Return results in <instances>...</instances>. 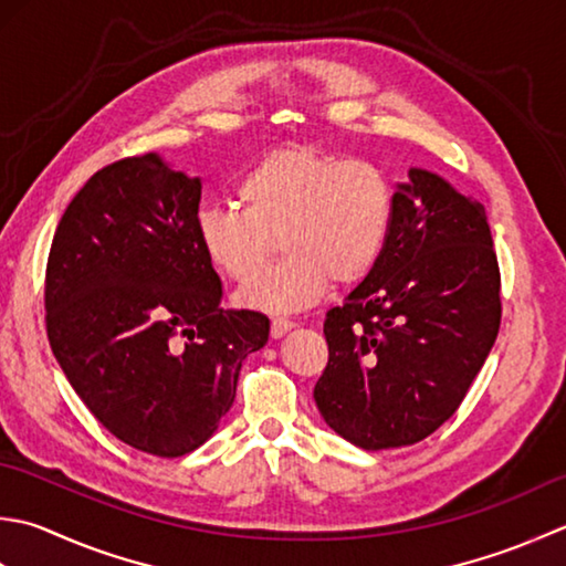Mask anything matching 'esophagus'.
Returning <instances> with one entry per match:
<instances>
[{
  "instance_id": "esophagus-1",
  "label": "esophagus",
  "mask_w": 566,
  "mask_h": 566,
  "mask_svg": "<svg viewBox=\"0 0 566 566\" xmlns=\"http://www.w3.org/2000/svg\"><path fill=\"white\" fill-rule=\"evenodd\" d=\"M295 325L291 319H285V317H273V322H271V337L273 339H281V337H285L287 332H291Z\"/></svg>"
}]
</instances>
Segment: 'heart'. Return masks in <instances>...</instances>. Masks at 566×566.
I'll return each instance as SVG.
<instances>
[{"instance_id": "heart-1", "label": "heart", "mask_w": 566, "mask_h": 566, "mask_svg": "<svg viewBox=\"0 0 566 566\" xmlns=\"http://www.w3.org/2000/svg\"><path fill=\"white\" fill-rule=\"evenodd\" d=\"M237 205H205L195 237L207 261L237 283L249 281L273 253L283 261L259 273L237 300L261 313H300L332 283L371 275L394 222V190L374 164L342 160L307 144L273 148L234 186Z\"/></svg>"}]
</instances>
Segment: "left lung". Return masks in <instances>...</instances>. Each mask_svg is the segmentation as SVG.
I'll return each mask as SVG.
<instances>
[{"label": "left lung", "mask_w": 566, "mask_h": 566, "mask_svg": "<svg viewBox=\"0 0 566 566\" xmlns=\"http://www.w3.org/2000/svg\"><path fill=\"white\" fill-rule=\"evenodd\" d=\"M501 327V273L483 205L410 168L380 261L325 319L322 418L361 449L424 440L452 418Z\"/></svg>", "instance_id": "1"}]
</instances>
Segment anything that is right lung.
Listing matches in <instances>:
<instances>
[{"label":"right lung","instance_id":"obj_1","mask_svg":"<svg viewBox=\"0 0 566 566\" xmlns=\"http://www.w3.org/2000/svg\"><path fill=\"white\" fill-rule=\"evenodd\" d=\"M202 182L158 154L97 170L55 229L45 329L90 412L134 449L182 457L232 408L269 317L224 310L195 237Z\"/></svg>","mask_w":566,"mask_h":566}]
</instances>
